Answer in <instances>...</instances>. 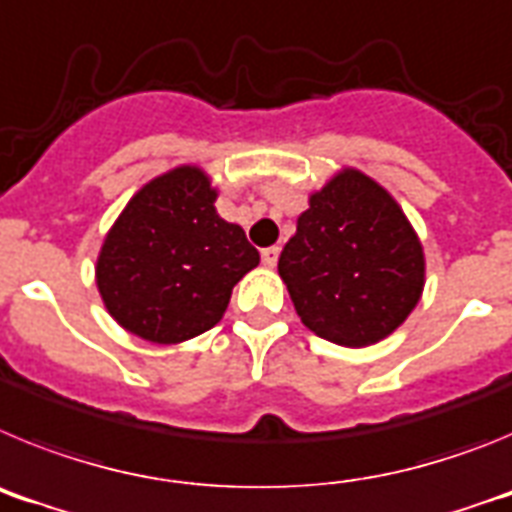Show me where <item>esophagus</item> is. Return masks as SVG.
Returning <instances> with one entry per match:
<instances>
[{
  "instance_id": "1",
  "label": "esophagus",
  "mask_w": 512,
  "mask_h": 512,
  "mask_svg": "<svg viewBox=\"0 0 512 512\" xmlns=\"http://www.w3.org/2000/svg\"><path fill=\"white\" fill-rule=\"evenodd\" d=\"M261 261H264L266 269H274V266H277V261H279V246L264 248V251H261Z\"/></svg>"
}]
</instances>
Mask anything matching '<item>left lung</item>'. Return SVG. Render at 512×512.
I'll use <instances>...</instances> for the list:
<instances>
[{"instance_id": "left-lung-1", "label": "left lung", "mask_w": 512, "mask_h": 512, "mask_svg": "<svg viewBox=\"0 0 512 512\" xmlns=\"http://www.w3.org/2000/svg\"><path fill=\"white\" fill-rule=\"evenodd\" d=\"M279 256L297 315L315 336L364 348L392 336L425 287L423 243L397 200L346 166L307 197Z\"/></svg>"}]
</instances>
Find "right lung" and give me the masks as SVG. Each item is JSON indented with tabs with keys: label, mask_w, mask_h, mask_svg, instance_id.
Listing matches in <instances>:
<instances>
[{
	"label": "right lung",
	"mask_w": 512,
	"mask_h": 512,
	"mask_svg": "<svg viewBox=\"0 0 512 512\" xmlns=\"http://www.w3.org/2000/svg\"><path fill=\"white\" fill-rule=\"evenodd\" d=\"M205 169L182 164L138 189L99 248L94 279L117 325L171 346L223 320L230 292L259 266L241 225L215 210Z\"/></svg>",
	"instance_id": "obj_1"
}]
</instances>
